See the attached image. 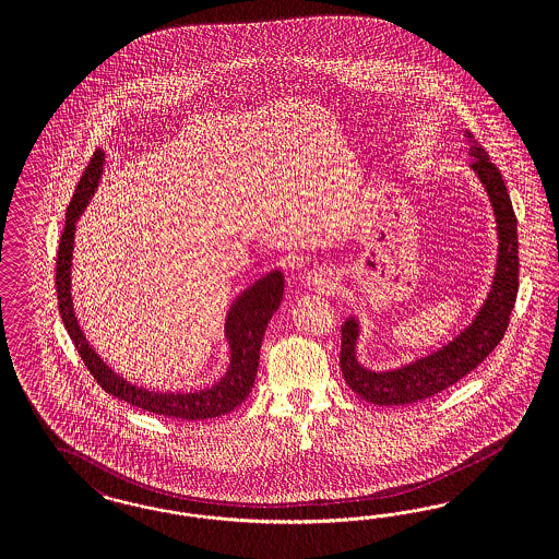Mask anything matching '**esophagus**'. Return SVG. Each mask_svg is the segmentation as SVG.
<instances>
[{"mask_svg":"<svg viewBox=\"0 0 559 559\" xmlns=\"http://www.w3.org/2000/svg\"><path fill=\"white\" fill-rule=\"evenodd\" d=\"M305 285L309 288H316V290H330L334 287V274L325 269H313V271L305 274Z\"/></svg>","mask_w":559,"mask_h":559,"instance_id":"obj_1","label":"esophagus"}]
</instances>
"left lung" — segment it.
<instances>
[{
    "mask_svg": "<svg viewBox=\"0 0 559 559\" xmlns=\"http://www.w3.org/2000/svg\"><path fill=\"white\" fill-rule=\"evenodd\" d=\"M467 153L472 157L469 168L474 169L477 180L486 190L496 219L498 254L490 290L472 323L461 330L455 338L426 356H418L406 365L385 371H372L360 365L356 353L360 323L355 316L346 318V322L342 323L340 369L350 390L377 406H407L451 388L467 372L474 371L500 344L507 332L510 311L519 290L516 217L500 169L491 164L488 153L484 152L472 133H467Z\"/></svg>",
    "mask_w": 559,
    "mask_h": 559,
    "instance_id": "1",
    "label": "left lung"
}]
</instances>
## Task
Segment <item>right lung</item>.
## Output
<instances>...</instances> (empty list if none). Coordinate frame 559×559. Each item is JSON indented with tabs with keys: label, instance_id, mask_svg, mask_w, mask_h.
I'll return each mask as SVG.
<instances>
[{
	"label": "right lung",
	"instance_id": "add662e5",
	"mask_svg": "<svg viewBox=\"0 0 559 559\" xmlns=\"http://www.w3.org/2000/svg\"><path fill=\"white\" fill-rule=\"evenodd\" d=\"M102 169H104V152L96 150L85 168L75 194L68 206L66 229L59 241L57 252V301L59 313L66 323L69 338L73 340L80 356L84 358L85 367L94 374L102 390L131 406L153 412L157 416H168L176 420H206L219 418L223 414L236 409L254 388L260 346L266 334V328L272 316L281 307L285 276L281 271H272L258 278L254 285L241 290L236 301L229 305L225 316L223 334L229 344V367L219 381L211 388L199 391H150L133 385L119 372L112 371L100 355L85 340L84 328L73 309L71 297V260H73V243H75V227L84 215L85 206L92 201L96 188L100 187Z\"/></svg>",
	"mask_w": 559,
	"mask_h": 559
}]
</instances>
